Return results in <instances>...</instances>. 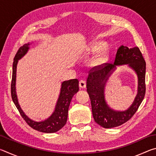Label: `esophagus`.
<instances>
[{"label": "esophagus", "mask_w": 156, "mask_h": 156, "mask_svg": "<svg viewBox=\"0 0 156 156\" xmlns=\"http://www.w3.org/2000/svg\"><path fill=\"white\" fill-rule=\"evenodd\" d=\"M79 87H80V88L81 89H84L86 87V82L84 80H80L79 82Z\"/></svg>", "instance_id": "obj_1"}]
</instances>
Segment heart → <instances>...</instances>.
<instances>
[{
    "instance_id": "b5f03b06",
    "label": "heart",
    "mask_w": 156,
    "mask_h": 156,
    "mask_svg": "<svg viewBox=\"0 0 156 156\" xmlns=\"http://www.w3.org/2000/svg\"><path fill=\"white\" fill-rule=\"evenodd\" d=\"M105 46V43H100V42H94L91 44L89 47V50L92 53H95L101 50ZM109 57V51L107 49H105L96 55L91 60L92 65L94 66H100L103 64L107 61Z\"/></svg>"
}]
</instances>
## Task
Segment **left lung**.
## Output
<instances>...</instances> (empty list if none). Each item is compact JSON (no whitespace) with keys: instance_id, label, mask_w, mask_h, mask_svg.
Here are the masks:
<instances>
[{"instance_id":"left-lung-1","label":"left lung","mask_w":156,"mask_h":156,"mask_svg":"<svg viewBox=\"0 0 156 156\" xmlns=\"http://www.w3.org/2000/svg\"><path fill=\"white\" fill-rule=\"evenodd\" d=\"M128 64L138 76V94L128 110L115 111L106 104L104 98V87L110 74L118 65ZM146 62L138 47L133 48L121 45L118 49L115 61L104 63L91 69L87 80V91L91 100L92 113L95 122L102 127L110 129L118 126L130 120L137 112L146 92L145 84Z\"/></svg>"}]
</instances>
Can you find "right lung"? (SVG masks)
<instances>
[{
  "instance_id": "obj_1",
  "label": "right lung",
  "mask_w": 156,
  "mask_h": 156,
  "mask_svg": "<svg viewBox=\"0 0 156 156\" xmlns=\"http://www.w3.org/2000/svg\"><path fill=\"white\" fill-rule=\"evenodd\" d=\"M30 43L25 44L23 46L20 47L14 57V62H13L11 84L12 100L19 112L20 115L31 128L36 131L43 132V133H55L61 129L67 122L69 107L71 100H72L73 96L79 90V82L77 79H72V80L62 82L58 99L56 105L55 107V110L49 118L45 120L41 121V122H36V121L29 118L23 112L18 104L16 91V68L18 60H20L21 58L27 54L28 49H30Z\"/></svg>"
}]
</instances>
